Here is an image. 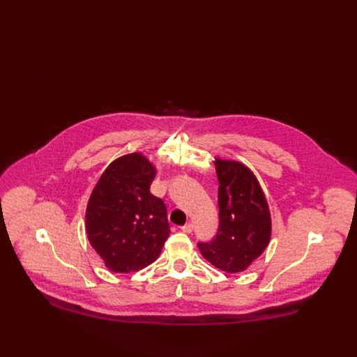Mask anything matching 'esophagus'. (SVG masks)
<instances>
[{"label": "esophagus", "instance_id": "obj_1", "mask_svg": "<svg viewBox=\"0 0 357 357\" xmlns=\"http://www.w3.org/2000/svg\"><path fill=\"white\" fill-rule=\"evenodd\" d=\"M181 229H182V231H185V233H191V231L194 230V225L188 222V223H186L185 226H182Z\"/></svg>", "mask_w": 357, "mask_h": 357}]
</instances>
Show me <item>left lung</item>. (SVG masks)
I'll return each mask as SVG.
<instances>
[{
  "mask_svg": "<svg viewBox=\"0 0 357 357\" xmlns=\"http://www.w3.org/2000/svg\"><path fill=\"white\" fill-rule=\"evenodd\" d=\"M214 163L220 182V226L215 237L198 242V248L211 265L223 272H243L271 241L269 206L250 169L218 158Z\"/></svg>",
  "mask_w": 357,
  "mask_h": 357,
  "instance_id": "1",
  "label": "left lung"
}]
</instances>
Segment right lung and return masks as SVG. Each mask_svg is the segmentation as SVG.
<instances>
[{
  "instance_id": "right-lung-1",
  "label": "right lung",
  "mask_w": 357,
  "mask_h": 357,
  "mask_svg": "<svg viewBox=\"0 0 357 357\" xmlns=\"http://www.w3.org/2000/svg\"><path fill=\"white\" fill-rule=\"evenodd\" d=\"M155 174L142 153L124 155L105 169L89 197L86 236L112 272L151 265L170 236L166 204L150 192Z\"/></svg>"
}]
</instances>
